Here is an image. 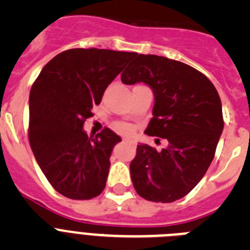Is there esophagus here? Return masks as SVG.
I'll return each instance as SVG.
<instances>
[{"label":"esophagus","mask_w":250,"mask_h":250,"mask_svg":"<svg viewBox=\"0 0 250 250\" xmlns=\"http://www.w3.org/2000/svg\"><path fill=\"white\" fill-rule=\"evenodd\" d=\"M123 143H131V141L126 140V139H123Z\"/></svg>","instance_id":"1"}]
</instances>
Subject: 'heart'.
<instances>
[{"label": "heart", "mask_w": 250, "mask_h": 250, "mask_svg": "<svg viewBox=\"0 0 250 250\" xmlns=\"http://www.w3.org/2000/svg\"><path fill=\"white\" fill-rule=\"evenodd\" d=\"M116 130H118V131H120V132H125V134H127V132H130L131 131V126H130L129 124H118V125H116Z\"/></svg>", "instance_id": "1"}]
</instances>
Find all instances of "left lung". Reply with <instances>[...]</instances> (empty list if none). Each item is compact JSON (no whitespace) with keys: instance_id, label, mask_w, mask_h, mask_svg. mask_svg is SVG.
Returning <instances> with one entry per match:
<instances>
[{"instance_id":"left-lung-1","label":"left lung","mask_w":250,"mask_h":250,"mask_svg":"<svg viewBox=\"0 0 250 250\" xmlns=\"http://www.w3.org/2000/svg\"><path fill=\"white\" fill-rule=\"evenodd\" d=\"M121 81L150 86L155 103L145 134L167 141L161 150L138 145L130 163L136 193L155 203L182 199L202 180L214 159L224 127L219 94L194 67L156 55H136Z\"/></svg>"}]
</instances>
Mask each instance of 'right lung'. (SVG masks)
Returning a JSON list of instances; mask_svg holds the SVG:
<instances>
[{
  "label": "right lung",
  "instance_id": "1",
  "mask_svg": "<svg viewBox=\"0 0 250 250\" xmlns=\"http://www.w3.org/2000/svg\"><path fill=\"white\" fill-rule=\"evenodd\" d=\"M136 52L71 48L48 61L30 91L28 140L37 164L56 191L75 200L103 193L110 156L121 138L104 129L83 131L92 106Z\"/></svg>",
  "mask_w": 250,
  "mask_h": 250
}]
</instances>
